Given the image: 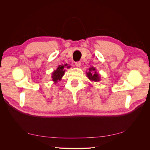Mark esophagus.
Segmentation results:
<instances>
[{"label":"esophagus","mask_w":150,"mask_h":150,"mask_svg":"<svg viewBox=\"0 0 150 150\" xmlns=\"http://www.w3.org/2000/svg\"><path fill=\"white\" fill-rule=\"evenodd\" d=\"M81 62L80 61H77L75 62V65L77 66V67H80L81 66Z\"/></svg>","instance_id":"34e87169"}]
</instances>
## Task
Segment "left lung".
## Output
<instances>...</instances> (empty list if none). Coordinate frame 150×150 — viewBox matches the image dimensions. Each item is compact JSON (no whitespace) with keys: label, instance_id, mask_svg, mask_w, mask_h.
I'll use <instances>...</instances> for the list:
<instances>
[{"label":"left lung","instance_id":"left-lung-1","mask_svg":"<svg viewBox=\"0 0 150 150\" xmlns=\"http://www.w3.org/2000/svg\"><path fill=\"white\" fill-rule=\"evenodd\" d=\"M89 72H87V76L88 77V78L91 79V81H95V82H97V81H99V75L96 72V71H95V68L94 67H91L89 69Z\"/></svg>","mask_w":150,"mask_h":150}]
</instances>
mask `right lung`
Returning <instances> with one entry per match:
<instances>
[{
	"mask_svg": "<svg viewBox=\"0 0 150 150\" xmlns=\"http://www.w3.org/2000/svg\"><path fill=\"white\" fill-rule=\"evenodd\" d=\"M67 64H64L62 65V66H59V67H57V69L54 71L52 73V81L55 82V83H57V80H60L61 78H62V76L64 75V72H65V69H64V67L67 66ZM70 66H67V68H69Z\"/></svg>",
	"mask_w": 150,
	"mask_h": 150,
	"instance_id": "1",
	"label": "right lung"
}]
</instances>
